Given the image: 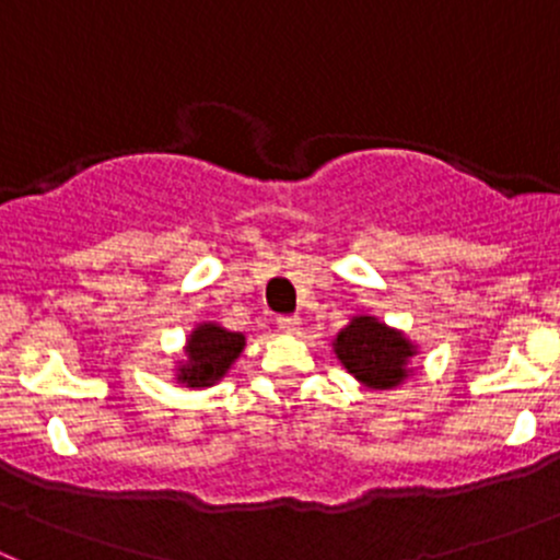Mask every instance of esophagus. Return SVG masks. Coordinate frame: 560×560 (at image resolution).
<instances>
[{
	"label": "esophagus",
	"mask_w": 560,
	"mask_h": 560,
	"mask_svg": "<svg viewBox=\"0 0 560 560\" xmlns=\"http://www.w3.org/2000/svg\"><path fill=\"white\" fill-rule=\"evenodd\" d=\"M276 322H279V327L284 332H295L301 327V316H279Z\"/></svg>",
	"instance_id": "obj_1"
}]
</instances>
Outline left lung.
<instances>
[{
  "instance_id": "8db88e82",
  "label": "left lung",
  "mask_w": 560,
  "mask_h": 560,
  "mask_svg": "<svg viewBox=\"0 0 560 560\" xmlns=\"http://www.w3.org/2000/svg\"><path fill=\"white\" fill-rule=\"evenodd\" d=\"M332 349L354 380L374 389L398 387L409 376L406 365L415 358V343L376 316H354L338 332Z\"/></svg>"
}]
</instances>
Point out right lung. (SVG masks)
<instances>
[{"instance_id":"1","label":"right lung","mask_w":560,"mask_h":560,"mask_svg":"<svg viewBox=\"0 0 560 560\" xmlns=\"http://www.w3.org/2000/svg\"><path fill=\"white\" fill-rule=\"evenodd\" d=\"M244 332H230L224 327L206 322L186 338V363H180L178 382L186 387H211L228 374L230 365L244 352Z\"/></svg>"}]
</instances>
